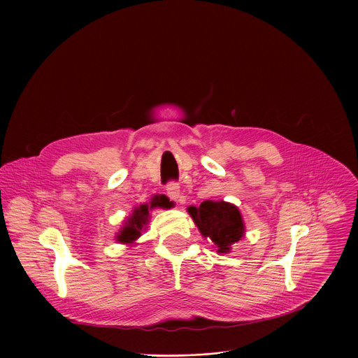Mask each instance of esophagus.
I'll return each mask as SVG.
<instances>
[{
	"label": "esophagus",
	"mask_w": 358,
	"mask_h": 358,
	"mask_svg": "<svg viewBox=\"0 0 358 358\" xmlns=\"http://www.w3.org/2000/svg\"><path fill=\"white\" fill-rule=\"evenodd\" d=\"M166 189H167V194H169V196H170L171 199L178 201V198H180V184H178L177 181H170V182H167Z\"/></svg>",
	"instance_id": "1"
}]
</instances>
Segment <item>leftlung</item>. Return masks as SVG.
Returning <instances> with one entry per match:
<instances>
[{
  "mask_svg": "<svg viewBox=\"0 0 358 358\" xmlns=\"http://www.w3.org/2000/svg\"><path fill=\"white\" fill-rule=\"evenodd\" d=\"M188 213L199 232L210 238L221 253L229 252L231 245L243 236L242 217L232 203L207 199L199 207H189Z\"/></svg>",
  "mask_w": 358,
  "mask_h": 358,
  "instance_id": "left-lung-1",
  "label": "left lung"
}]
</instances>
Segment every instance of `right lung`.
Instances as JSON below:
<instances>
[{"label": "right lung", "mask_w": 358, "mask_h": 358, "mask_svg": "<svg viewBox=\"0 0 358 358\" xmlns=\"http://www.w3.org/2000/svg\"><path fill=\"white\" fill-rule=\"evenodd\" d=\"M156 207L171 208L173 202H170V199L166 195H155V198H152L151 202H150V206L144 203V206H140L138 208L134 210L131 218L126 222L124 228L117 235V239L123 243H129V242L136 241L140 236V231L143 229V227L147 222L148 211L152 210V208H156Z\"/></svg>", "instance_id": "right-lung-1"}]
</instances>
